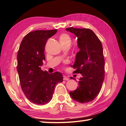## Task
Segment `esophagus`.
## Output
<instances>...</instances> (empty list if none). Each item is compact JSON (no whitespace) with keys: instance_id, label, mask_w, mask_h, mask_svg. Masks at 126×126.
<instances>
[{"instance_id":"esophagus-1","label":"esophagus","mask_w":126,"mask_h":126,"mask_svg":"<svg viewBox=\"0 0 126 126\" xmlns=\"http://www.w3.org/2000/svg\"><path fill=\"white\" fill-rule=\"evenodd\" d=\"M63 79L64 80H69V78H68L67 76H63Z\"/></svg>"}]
</instances>
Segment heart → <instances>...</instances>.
I'll list each match as a JSON object with an SVG mask.
<instances>
[{
  "label": "heart",
  "mask_w": 126,
  "mask_h": 126,
  "mask_svg": "<svg viewBox=\"0 0 126 126\" xmlns=\"http://www.w3.org/2000/svg\"><path fill=\"white\" fill-rule=\"evenodd\" d=\"M59 42L61 45L64 44H71L72 42V39L71 36L67 33H62L61 34L59 37Z\"/></svg>",
  "instance_id": "1"
}]
</instances>
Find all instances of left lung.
<instances>
[{"label":"left lung","instance_id":"left-lung-1","mask_svg":"<svg viewBox=\"0 0 126 126\" xmlns=\"http://www.w3.org/2000/svg\"><path fill=\"white\" fill-rule=\"evenodd\" d=\"M66 31L78 38L80 51L76 54L74 73H80L78 87L69 92L72 98L79 103H87L96 98L102 88L104 79V59L101 40L88 28H68ZM71 79H74L71 77Z\"/></svg>","mask_w":126,"mask_h":126}]
</instances>
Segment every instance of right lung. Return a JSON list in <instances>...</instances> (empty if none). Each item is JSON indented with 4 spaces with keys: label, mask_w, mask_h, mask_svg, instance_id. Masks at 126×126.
<instances>
[{
    "label": "right lung",
    "mask_w": 126,
    "mask_h": 126,
    "mask_svg": "<svg viewBox=\"0 0 126 126\" xmlns=\"http://www.w3.org/2000/svg\"><path fill=\"white\" fill-rule=\"evenodd\" d=\"M57 29L38 30L28 33L23 38L17 54V71L23 93L35 104H44L50 101L55 85L63 80L59 72L49 74L40 66L45 60L44 49L49 38Z\"/></svg>",
    "instance_id": "1"
}]
</instances>
